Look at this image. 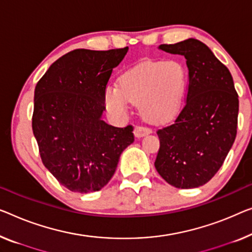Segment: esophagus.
<instances>
[{
    "label": "esophagus",
    "instance_id": "34e87169",
    "mask_svg": "<svg viewBox=\"0 0 252 252\" xmlns=\"http://www.w3.org/2000/svg\"><path fill=\"white\" fill-rule=\"evenodd\" d=\"M152 133V129L148 126H138L134 127V136L137 138H141L146 136V134H149Z\"/></svg>",
    "mask_w": 252,
    "mask_h": 252
}]
</instances>
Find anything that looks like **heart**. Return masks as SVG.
Returning a JSON list of instances; mask_svg holds the SVG:
<instances>
[{"label":"heart","instance_id":"1","mask_svg":"<svg viewBox=\"0 0 252 252\" xmlns=\"http://www.w3.org/2000/svg\"><path fill=\"white\" fill-rule=\"evenodd\" d=\"M187 82V71L180 62L145 61L126 71L119 86L105 88V104L115 115L126 114L130 102L139 104L149 121L165 122L178 113Z\"/></svg>","mask_w":252,"mask_h":252}]
</instances>
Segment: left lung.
Instances as JSON below:
<instances>
[{"instance_id":"obj_1","label":"left lung","mask_w":252,"mask_h":252,"mask_svg":"<svg viewBox=\"0 0 252 252\" xmlns=\"http://www.w3.org/2000/svg\"><path fill=\"white\" fill-rule=\"evenodd\" d=\"M159 48L185 56L189 72L185 106L173 123L157 130L155 167L171 186L192 189L217 173L233 145L239 96L230 71L200 40L189 38Z\"/></svg>"}]
</instances>
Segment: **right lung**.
Wrapping results in <instances>:
<instances>
[{"label": "right lung", "instance_id": "add662e5", "mask_svg": "<svg viewBox=\"0 0 252 252\" xmlns=\"http://www.w3.org/2000/svg\"><path fill=\"white\" fill-rule=\"evenodd\" d=\"M127 50L71 51L36 85L32 126L40 158L72 192L106 186L120 155L134 141L132 126L115 127L102 120L105 88Z\"/></svg>", "mask_w": 252, "mask_h": 252}]
</instances>
